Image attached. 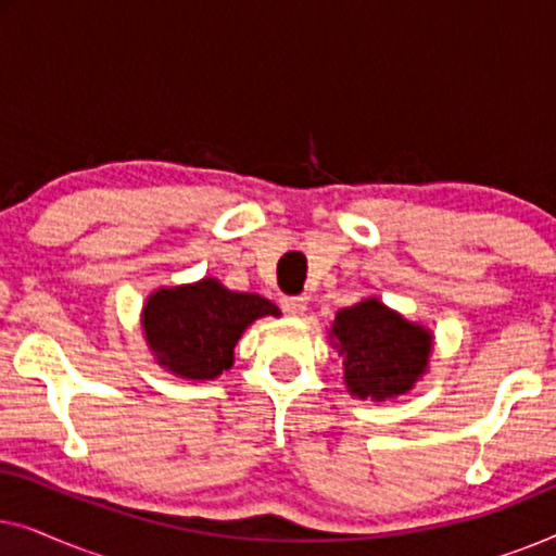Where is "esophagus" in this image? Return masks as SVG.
Segmentation results:
<instances>
[{
	"label": "esophagus",
	"mask_w": 556,
	"mask_h": 556,
	"mask_svg": "<svg viewBox=\"0 0 556 556\" xmlns=\"http://www.w3.org/2000/svg\"><path fill=\"white\" fill-rule=\"evenodd\" d=\"M280 306L288 316H303V311H306V299H301V295H286V299H280Z\"/></svg>",
	"instance_id": "34e87169"
}]
</instances>
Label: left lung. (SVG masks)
Wrapping results in <instances>:
<instances>
[{
    "instance_id": "obj_1",
    "label": "left lung",
    "mask_w": 556,
    "mask_h": 556,
    "mask_svg": "<svg viewBox=\"0 0 556 556\" xmlns=\"http://www.w3.org/2000/svg\"><path fill=\"white\" fill-rule=\"evenodd\" d=\"M329 341L344 359L346 392L356 400H394L428 375L432 331L375 295L341 308L329 326Z\"/></svg>"
}]
</instances>
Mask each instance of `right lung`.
Instances as JSON below:
<instances>
[{"label":"right lung","instance_id":"right-lung-1","mask_svg":"<svg viewBox=\"0 0 556 556\" xmlns=\"http://www.w3.org/2000/svg\"><path fill=\"white\" fill-rule=\"evenodd\" d=\"M263 316H280V308L257 293L202 278L156 288L141 308V331L159 367L204 382L232 367L240 337Z\"/></svg>","mask_w":556,"mask_h":556}]
</instances>
